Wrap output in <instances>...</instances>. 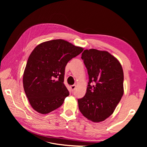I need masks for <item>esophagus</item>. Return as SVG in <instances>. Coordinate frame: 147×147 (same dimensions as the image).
Segmentation results:
<instances>
[{
  "label": "esophagus",
  "instance_id": "obj_1",
  "mask_svg": "<svg viewBox=\"0 0 147 147\" xmlns=\"http://www.w3.org/2000/svg\"><path fill=\"white\" fill-rule=\"evenodd\" d=\"M75 88H76V85H75V84H74V85L70 86V89H71V91H72V92L74 91V90H75Z\"/></svg>",
  "mask_w": 147,
  "mask_h": 147
}]
</instances>
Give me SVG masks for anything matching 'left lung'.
Returning <instances> with one entry per match:
<instances>
[{
	"instance_id": "left-lung-1",
	"label": "left lung",
	"mask_w": 147,
	"mask_h": 147,
	"mask_svg": "<svg viewBox=\"0 0 147 147\" xmlns=\"http://www.w3.org/2000/svg\"><path fill=\"white\" fill-rule=\"evenodd\" d=\"M82 59L89 82L85 95L78 99L79 110L92 122L103 121L113 113L123 95L121 65L109 52L96 49L84 50Z\"/></svg>"
}]
</instances>
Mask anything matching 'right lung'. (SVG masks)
<instances>
[{
  "mask_svg": "<svg viewBox=\"0 0 147 147\" xmlns=\"http://www.w3.org/2000/svg\"><path fill=\"white\" fill-rule=\"evenodd\" d=\"M62 39L39 44L30 55L23 74V87L32 107L47 114L63 105L69 92L64 84L68 62L83 51Z\"/></svg>",
  "mask_w": 147,
  "mask_h": 147,
  "instance_id": "obj_1",
  "label": "right lung"
}]
</instances>
